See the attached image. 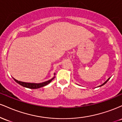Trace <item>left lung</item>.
<instances>
[{"mask_svg": "<svg viewBox=\"0 0 122 122\" xmlns=\"http://www.w3.org/2000/svg\"><path fill=\"white\" fill-rule=\"evenodd\" d=\"M110 79V78H109V79H108V80H107V81H105V82H104V83H103V84H102V85H100V86H102V85H104V84H106V82H107L108 81V80H109V79Z\"/></svg>", "mask_w": 122, "mask_h": 122, "instance_id": "obj_1", "label": "left lung"}]
</instances>
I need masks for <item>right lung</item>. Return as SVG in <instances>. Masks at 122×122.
I'll return each mask as SVG.
<instances>
[{
  "label": "right lung",
  "instance_id": "obj_1",
  "mask_svg": "<svg viewBox=\"0 0 122 122\" xmlns=\"http://www.w3.org/2000/svg\"><path fill=\"white\" fill-rule=\"evenodd\" d=\"M14 79V78H13ZM54 79V77L53 78H52L51 79L47 81L42 82V83H38V84H36V83H29V82H22L20 81H18L16 80V79H14V80L16 81L17 83L20 84L22 86H24V87L26 88H30V89H37V88H40L41 87H43V86H45L49 84L51 81L53 80V79Z\"/></svg>",
  "mask_w": 122,
  "mask_h": 122
}]
</instances>
